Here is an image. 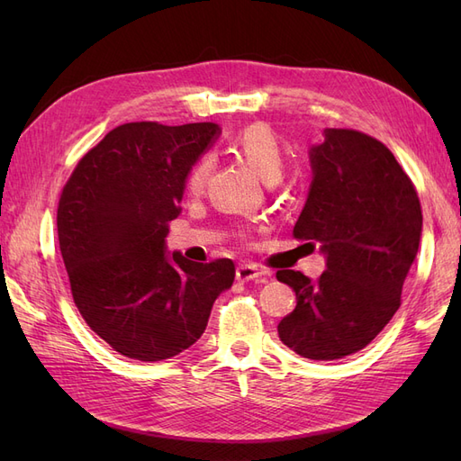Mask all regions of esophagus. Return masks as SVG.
<instances>
[{
  "label": "esophagus",
  "mask_w": 461,
  "mask_h": 461,
  "mask_svg": "<svg viewBox=\"0 0 461 461\" xmlns=\"http://www.w3.org/2000/svg\"><path fill=\"white\" fill-rule=\"evenodd\" d=\"M265 275H267V271H263L254 263H240L239 267H236V281H240V283L254 281V278H261Z\"/></svg>",
  "instance_id": "obj_1"
}]
</instances>
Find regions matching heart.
I'll return each instance as SVG.
<instances>
[{
	"instance_id": "obj_1",
	"label": "heart",
	"mask_w": 461,
	"mask_h": 461,
	"mask_svg": "<svg viewBox=\"0 0 461 461\" xmlns=\"http://www.w3.org/2000/svg\"><path fill=\"white\" fill-rule=\"evenodd\" d=\"M230 148L239 151L254 169L267 180V183H276L285 171V151L278 144L275 132L263 122H252L248 127L240 129L230 138ZM213 161L209 156H202L196 163L190 167V171L185 180L186 194L192 198L202 196L209 175H212Z\"/></svg>"
}]
</instances>
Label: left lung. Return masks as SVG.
Returning <instances> with one entry per match:
<instances>
[{
  "label": "left lung",
  "instance_id": "left-lung-1",
  "mask_svg": "<svg viewBox=\"0 0 461 461\" xmlns=\"http://www.w3.org/2000/svg\"><path fill=\"white\" fill-rule=\"evenodd\" d=\"M323 136L310 151L313 180L292 234L321 244L327 269L315 283L276 271L298 300L278 337L303 357L330 361L366 348L400 308L423 215L411 178L383 142L352 129Z\"/></svg>",
  "mask_w": 461,
  "mask_h": 461
}]
</instances>
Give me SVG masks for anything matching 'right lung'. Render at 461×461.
I'll list each match as a JSON object with an SVG mask.
<instances>
[{
	"label": "right lung",
	"mask_w": 461,
	"mask_h": 461,
	"mask_svg": "<svg viewBox=\"0 0 461 461\" xmlns=\"http://www.w3.org/2000/svg\"><path fill=\"white\" fill-rule=\"evenodd\" d=\"M213 122H127L77 163L61 190L58 236L73 300L115 352L161 361L196 342L213 302L232 286L234 263L165 254L194 161Z\"/></svg>",
	"instance_id": "1"
}]
</instances>
